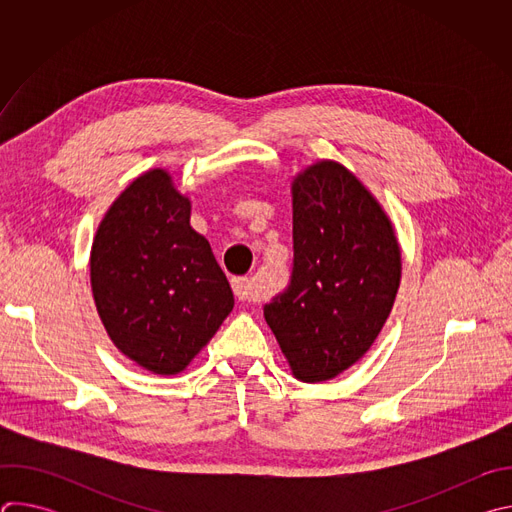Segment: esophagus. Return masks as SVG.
Wrapping results in <instances>:
<instances>
[{"label":"esophagus","instance_id":"1","mask_svg":"<svg viewBox=\"0 0 512 512\" xmlns=\"http://www.w3.org/2000/svg\"><path fill=\"white\" fill-rule=\"evenodd\" d=\"M233 291H235L237 300H241V302H259V298H261L257 294V289L253 287V283L245 277H235L233 279Z\"/></svg>","mask_w":512,"mask_h":512}]
</instances>
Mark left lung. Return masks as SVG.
Wrapping results in <instances>:
<instances>
[{"label": "left lung", "mask_w": 512, "mask_h": 512, "mask_svg": "<svg viewBox=\"0 0 512 512\" xmlns=\"http://www.w3.org/2000/svg\"><path fill=\"white\" fill-rule=\"evenodd\" d=\"M294 267L263 308L289 369L304 383L338 377L383 330L401 281V249L387 212L332 160L291 182Z\"/></svg>", "instance_id": "obj_1"}]
</instances>
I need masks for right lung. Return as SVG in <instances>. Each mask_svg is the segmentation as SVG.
Returning a JSON list of instances; mask_svg holds the SVG:
<instances>
[{"label":"right lung","instance_id":"add662e5","mask_svg":"<svg viewBox=\"0 0 512 512\" xmlns=\"http://www.w3.org/2000/svg\"><path fill=\"white\" fill-rule=\"evenodd\" d=\"M91 287L113 344L145 371L178 375L235 306L190 198L172 176H137L109 206L91 247Z\"/></svg>","mask_w":512,"mask_h":512}]
</instances>
